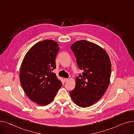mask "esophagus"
Masks as SVG:
<instances>
[{
	"label": "esophagus",
	"instance_id": "obj_1",
	"mask_svg": "<svg viewBox=\"0 0 134 134\" xmlns=\"http://www.w3.org/2000/svg\"><path fill=\"white\" fill-rule=\"evenodd\" d=\"M68 80V79H67V78H65L64 79V81H65V82H67V81Z\"/></svg>",
	"mask_w": 134,
	"mask_h": 134
}]
</instances>
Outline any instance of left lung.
I'll return each mask as SVG.
<instances>
[{
  "instance_id": "left-lung-1",
  "label": "left lung",
  "mask_w": 134,
  "mask_h": 134,
  "mask_svg": "<svg viewBox=\"0 0 134 134\" xmlns=\"http://www.w3.org/2000/svg\"><path fill=\"white\" fill-rule=\"evenodd\" d=\"M79 68L82 70L76 78V85L69 95L81 107H88L99 101L107 90L111 75V62L107 52L86 40L70 46Z\"/></svg>"
}]
</instances>
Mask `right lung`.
Listing matches in <instances>:
<instances>
[{"mask_svg":"<svg viewBox=\"0 0 134 134\" xmlns=\"http://www.w3.org/2000/svg\"><path fill=\"white\" fill-rule=\"evenodd\" d=\"M58 43L44 40L38 42L26 53L20 70V81L30 99L41 105L54 99L62 83L53 70L60 49Z\"/></svg>","mask_w":134,"mask_h":134,"instance_id":"1","label":"right lung"}]
</instances>
